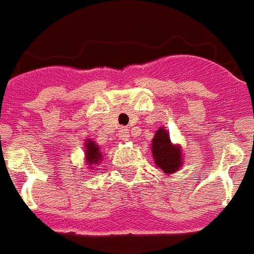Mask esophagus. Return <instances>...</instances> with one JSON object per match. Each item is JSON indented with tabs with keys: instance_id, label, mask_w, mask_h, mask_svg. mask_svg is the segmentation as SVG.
<instances>
[{
	"instance_id": "esophagus-1",
	"label": "esophagus",
	"mask_w": 254,
	"mask_h": 254,
	"mask_svg": "<svg viewBox=\"0 0 254 254\" xmlns=\"http://www.w3.org/2000/svg\"><path fill=\"white\" fill-rule=\"evenodd\" d=\"M129 137H130L129 129L127 127H121L120 130H119V138H120L121 141H129Z\"/></svg>"
}]
</instances>
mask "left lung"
Wrapping results in <instances>:
<instances>
[{"mask_svg": "<svg viewBox=\"0 0 254 254\" xmlns=\"http://www.w3.org/2000/svg\"><path fill=\"white\" fill-rule=\"evenodd\" d=\"M151 155L158 170H162L163 174L166 175L177 172L184 163L181 146L171 142L170 133L163 127L155 131V135L152 138Z\"/></svg>", "mask_w": 254, "mask_h": 254, "instance_id": "obj_1", "label": "left lung"}]
</instances>
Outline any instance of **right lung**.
Wrapping results in <instances>:
<instances>
[{
  "label": "right lung",
  "instance_id": "right-lung-1",
  "mask_svg": "<svg viewBox=\"0 0 254 254\" xmlns=\"http://www.w3.org/2000/svg\"><path fill=\"white\" fill-rule=\"evenodd\" d=\"M102 159L103 155L98 143L87 138L84 141V163L88 167V170L95 172L94 170H96V167L100 166Z\"/></svg>",
  "mask_w": 254,
  "mask_h": 254
}]
</instances>
